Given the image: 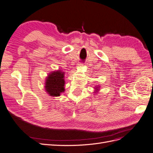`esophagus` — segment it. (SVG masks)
I'll list each match as a JSON object with an SVG mask.
<instances>
[{
    "label": "esophagus",
    "instance_id": "obj_1",
    "mask_svg": "<svg viewBox=\"0 0 153 153\" xmlns=\"http://www.w3.org/2000/svg\"><path fill=\"white\" fill-rule=\"evenodd\" d=\"M83 65H84V64H83L82 62H79V63L78 64V66H82Z\"/></svg>",
    "mask_w": 153,
    "mask_h": 153
}]
</instances>
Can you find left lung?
<instances>
[{"mask_svg": "<svg viewBox=\"0 0 153 153\" xmlns=\"http://www.w3.org/2000/svg\"><path fill=\"white\" fill-rule=\"evenodd\" d=\"M95 89H97V88H95Z\"/></svg>", "mask_w": 153, "mask_h": 153, "instance_id": "left-lung-1", "label": "left lung"}]
</instances>
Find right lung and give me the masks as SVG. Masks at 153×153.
<instances>
[{"instance_id":"right-lung-1","label":"right lung","mask_w":153,"mask_h":153,"mask_svg":"<svg viewBox=\"0 0 153 153\" xmlns=\"http://www.w3.org/2000/svg\"><path fill=\"white\" fill-rule=\"evenodd\" d=\"M64 73L61 71H54L50 74L47 78L45 89L51 96H59L64 91Z\"/></svg>"}]
</instances>
